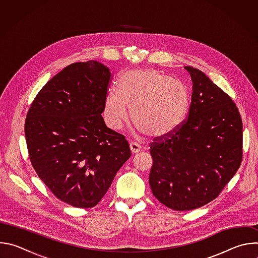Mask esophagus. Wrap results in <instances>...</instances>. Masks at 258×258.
Masks as SVG:
<instances>
[{
	"instance_id": "esophagus-1",
	"label": "esophagus",
	"mask_w": 258,
	"mask_h": 258,
	"mask_svg": "<svg viewBox=\"0 0 258 258\" xmlns=\"http://www.w3.org/2000/svg\"><path fill=\"white\" fill-rule=\"evenodd\" d=\"M130 148H131V151H132L133 154H137V153H139L141 151V147L138 144H136V143H131L130 144Z\"/></svg>"
}]
</instances>
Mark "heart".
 Segmentation results:
<instances>
[{"label": "heart", "mask_w": 258, "mask_h": 258, "mask_svg": "<svg viewBox=\"0 0 258 258\" xmlns=\"http://www.w3.org/2000/svg\"><path fill=\"white\" fill-rule=\"evenodd\" d=\"M191 106L188 89L154 69H132L119 81V91L106 97L104 119L119 130L131 118L141 132L153 139L173 135L186 121Z\"/></svg>", "instance_id": "heart-1"}]
</instances>
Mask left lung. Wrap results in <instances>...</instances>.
Segmentation results:
<instances>
[{
  "label": "left lung",
  "instance_id": "1",
  "mask_svg": "<svg viewBox=\"0 0 258 258\" xmlns=\"http://www.w3.org/2000/svg\"><path fill=\"white\" fill-rule=\"evenodd\" d=\"M193 83L188 118L150 146L153 195L177 211L215 199L242 162L243 124L236 104L205 73L185 66Z\"/></svg>",
  "mask_w": 258,
  "mask_h": 258
}]
</instances>
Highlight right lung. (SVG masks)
<instances>
[{"label": "right lung", "mask_w": 258, "mask_h": 258, "mask_svg": "<svg viewBox=\"0 0 258 258\" xmlns=\"http://www.w3.org/2000/svg\"><path fill=\"white\" fill-rule=\"evenodd\" d=\"M111 79L98 61L70 64L43 87L27 112L32 167L58 199L75 207L96 206L131 157L124 136L102 116Z\"/></svg>", "instance_id": "1"}]
</instances>
